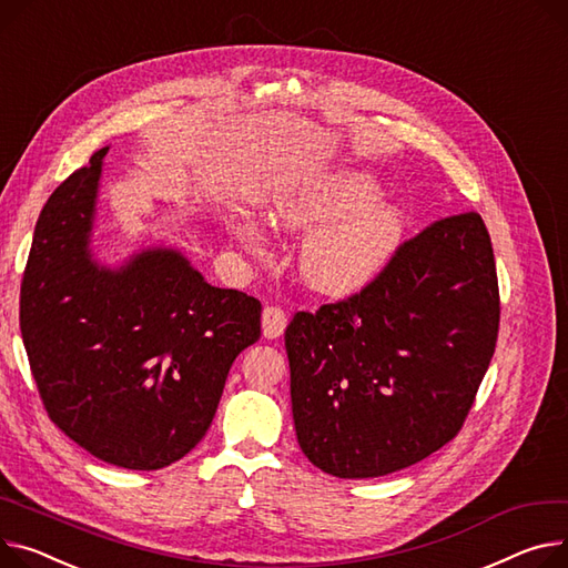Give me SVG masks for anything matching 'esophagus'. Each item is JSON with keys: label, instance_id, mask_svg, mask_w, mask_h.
Masks as SVG:
<instances>
[{"label": "esophagus", "instance_id": "esophagus-1", "mask_svg": "<svg viewBox=\"0 0 568 568\" xmlns=\"http://www.w3.org/2000/svg\"><path fill=\"white\" fill-rule=\"evenodd\" d=\"M287 326V315L278 306H267L262 311V333L264 337H281Z\"/></svg>", "mask_w": 568, "mask_h": 568}]
</instances>
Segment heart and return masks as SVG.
I'll list each match as a JSON object with an SVG mask.
<instances>
[{
    "label": "heart",
    "mask_w": 568,
    "mask_h": 568,
    "mask_svg": "<svg viewBox=\"0 0 568 568\" xmlns=\"http://www.w3.org/2000/svg\"><path fill=\"white\" fill-rule=\"evenodd\" d=\"M382 189L367 173L308 175L272 201L270 221L313 231L298 251V274L322 294H352L379 276L406 237V216L376 203ZM251 237L248 229L237 231Z\"/></svg>",
    "instance_id": "obj_1"
}]
</instances>
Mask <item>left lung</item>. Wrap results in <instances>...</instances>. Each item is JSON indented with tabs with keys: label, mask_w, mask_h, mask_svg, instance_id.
Masks as SVG:
<instances>
[{
	"label": "left lung",
	"mask_w": 568,
	"mask_h": 568,
	"mask_svg": "<svg viewBox=\"0 0 568 568\" xmlns=\"http://www.w3.org/2000/svg\"><path fill=\"white\" fill-rule=\"evenodd\" d=\"M498 326V274L481 216L434 221L361 292L290 322L301 452L343 479L427 459L464 427Z\"/></svg>",
	"instance_id": "left-lung-1"
}]
</instances>
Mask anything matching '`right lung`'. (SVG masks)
Wrapping results in <instances>:
<instances>
[{"label":"right lung","instance_id":"1","mask_svg":"<svg viewBox=\"0 0 568 568\" xmlns=\"http://www.w3.org/2000/svg\"><path fill=\"white\" fill-rule=\"evenodd\" d=\"M106 150L38 216L20 331L50 420L104 464L158 470L210 429L231 365L257 343L262 306L210 285L173 248L100 267L89 244Z\"/></svg>","mask_w":568,"mask_h":568}]
</instances>
